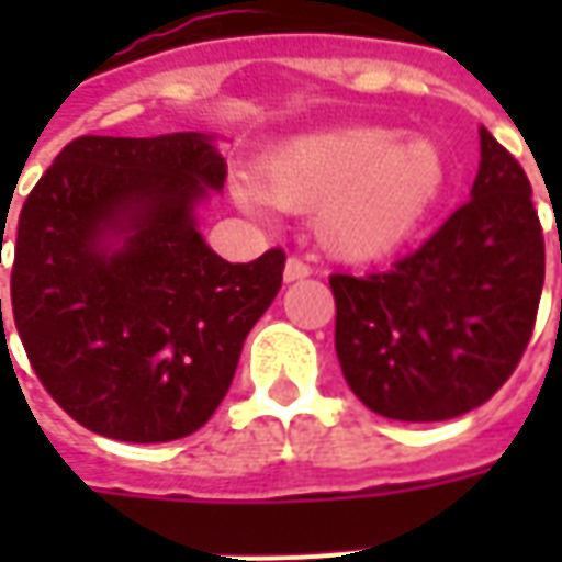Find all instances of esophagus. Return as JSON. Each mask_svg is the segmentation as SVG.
I'll return each mask as SVG.
<instances>
[{
    "label": "esophagus",
    "instance_id": "1",
    "mask_svg": "<svg viewBox=\"0 0 562 562\" xmlns=\"http://www.w3.org/2000/svg\"><path fill=\"white\" fill-rule=\"evenodd\" d=\"M310 273H313V268L306 265L304 258H297V256H289V261H285V270H282L285 282L304 280V277H310Z\"/></svg>",
    "mask_w": 562,
    "mask_h": 562
}]
</instances>
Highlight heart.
Returning <instances> with one entry per match:
<instances>
[{
	"label": "heart",
	"instance_id": "heart-1",
	"mask_svg": "<svg viewBox=\"0 0 562 562\" xmlns=\"http://www.w3.org/2000/svg\"><path fill=\"white\" fill-rule=\"evenodd\" d=\"M448 165L430 138L385 126H346L282 144L240 180L234 195L249 210H316L318 240L334 256L367 261L401 249L446 186Z\"/></svg>",
	"mask_w": 562,
	"mask_h": 562
}]
</instances>
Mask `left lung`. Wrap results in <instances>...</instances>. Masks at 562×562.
Here are the masks:
<instances>
[{
  "label": "left lung",
  "mask_w": 562,
  "mask_h": 562,
  "mask_svg": "<svg viewBox=\"0 0 562 562\" xmlns=\"http://www.w3.org/2000/svg\"><path fill=\"white\" fill-rule=\"evenodd\" d=\"M479 135L467 204L389 270L330 277L342 376L394 422H448L491 401L536 325L544 237L530 180L487 128Z\"/></svg>",
  "instance_id": "obj_1"
}]
</instances>
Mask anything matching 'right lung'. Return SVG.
<instances>
[{"label":"right lung","mask_w":562,"mask_h":562,"mask_svg":"<svg viewBox=\"0 0 562 562\" xmlns=\"http://www.w3.org/2000/svg\"><path fill=\"white\" fill-rule=\"evenodd\" d=\"M225 173L195 132L83 135L23 201L11 316L44 391L92 434L183 439L232 389L285 252L232 265L201 240L192 207ZM108 236L124 246L104 247Z\"/></svg>","instance_id":"add662e5"}]
</instances>
